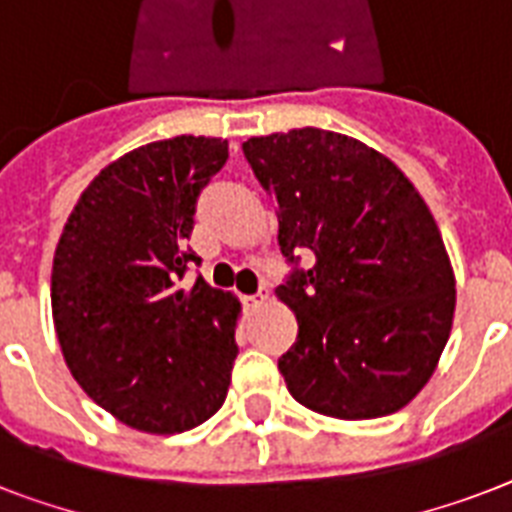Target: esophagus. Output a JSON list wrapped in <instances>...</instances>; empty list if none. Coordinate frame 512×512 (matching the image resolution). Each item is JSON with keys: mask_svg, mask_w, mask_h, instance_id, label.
<instances>
[{"mask_svg": "<svg viewBox=\"0 0 512 512\" xmlns=\"http://www.w3.org/2000/svg\"><path fill=\"white\" fill-rule=\"evenodd\" d=\"M265 300H268V289H260L255 295H244V305H247V308H257V305L265 303Z\"/></svg>", "mask_w": 512, "mask_h": 512, "instance_id": "34e87169", "label": "esophagus"}]
</instances>
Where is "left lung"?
Instances as JSON below:
<instances>
[{"label": "left lung", "mask_w": 512, "mask_h": 512, "mask_svg": "<svg viewBox=\"0 0 512 512\" xmlns=\"http://www.w3.org/2000/svg\"><path fill=\"white\" fill-rule=\"evenodd\" d=\"M241 148L276 201L289 265L276 289L297 316L279 358L289 393L337 420L398 412L452 332L454 273L430 209L396 164L348 135L303 127Z\"/></svg>", "instance_id": "8db88e82"}]
</instances>
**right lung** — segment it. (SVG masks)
I'll list each match as a JSON object with an SVG mask.
<instances>
[{"label": "right lung", "mask_w": 512, "mask_h": 512, "mask_svg": "<svg viewBox=\"0 0 512 512\" xmlns=\"http://www.w3.org/2000/svg\"><path fill=\"white\" fill-rule=\"evenodd\" d=\"M228 143L180 135L100 172L52 263V319L68 369L106 412L146 433H183L223 406L239 353L236 297L185 273L199 193Z\"/></svg>", "instance_id": "1"}]
</instances>
